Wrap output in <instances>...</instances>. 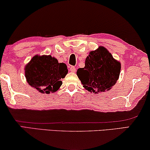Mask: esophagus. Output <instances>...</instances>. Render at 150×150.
<instances>
[{
	"mask_svg": "<svg viewBox=\"0 0 150 150\" xmlns=\"http://www.w3.org/2000/svg\"><path fill=\"white\" fill-rule=\"evenodd\" d=\"M69 71H71V72H75V71H76V69L75 67L71 66L70 67H69Z\"/></svg>",
	"mask_w": 150,
	"mask_h": 150,
	"instance_id": "1",
	"label": "esophagus"
}]
</instances>
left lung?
<instances>
[{"mask_svg": "<svg viewBox=\"0 0 150 150\" xmlns=\"http://www.w3.org/2000/svg\"><path fill=\"white\" fill-rule=\"evenodd\" d=\"M121 71V63L113 58L107 49L99 46L91 51L85 59V67L76 74L84 88L93 93L108 91L115 85Z\"/></svg>", "mask_w": 150, "mask_h": 150, "instance_id": "obj_1", "label": "left lung"}]
</instances>
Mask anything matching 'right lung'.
Returning <instances> with one entry per match:
<instances>
[{"mask_svg": "<svg viewBox=\"0 0 150 150\" xmlns=\"http://www.w3.org/2000/svg\"><path fill=\"white\" fill-rule=\"evenodd\" d=\"M67 72L66 64L51 55H35L24 67L26 82L42 93L58 91Z\"/></svg>", "mask_w": 150, "mask_h": 150, "instance_id": "right-lung-1", "label": "right lung"}]
</instances>
